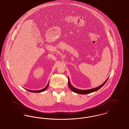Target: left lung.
Masks as SVG:
<instances>
[{
    "label": "left lung",
    "instance_id": "1",
    "mask_svg": "<svg viewBox=\"0 0 129 129\" xmlns=\"http://www.w3.org/2000/svg\"><path fill=\"white\" fill-rule=\"evenodd\" d=\"M108 79H107V80L105 81V82H104V83H103L101 85L99 86V87H96V88H95L91 89H89V90H79V89H77V88L74 87L70 83V79H69V78H68V86H69V88H70V89L72 90L74 92L77 93H78V94H88V93H90L94 92V91H96L99 90V89H100V88H101L105 84V83L107 82V80H108Z\"/></svg>",
    "mask_w": 129,
    "mask_h": 129
}]
</instances>
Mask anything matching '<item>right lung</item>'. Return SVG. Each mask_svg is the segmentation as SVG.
<instances>
[{
    "instance_id": "1",
    "label": "right lung",
    "mask_w": 129,
    "mask_h": 129,
    "mask_svg": "<svg viewBox=\"0 0 129 129\" xmlns=\"http://www.w3.org/2000/svg\"><path fill=\"white\" fill-rule=\"evenodd\" d=\"M49 84V83H48L47 85V86L45 87V88H44V89H42V90H28V89H26V90H28V91H30V92H36V93L41 92H43V91H45L46 90H47V88H48V87Z\"/></svg>"
}]
</instances>
